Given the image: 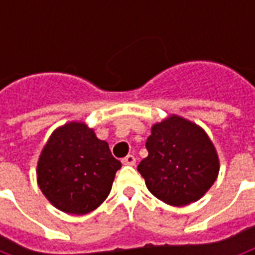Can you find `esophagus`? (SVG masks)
Wrapping results in <instances>:
<instances>
[{"mask_svg": "<svg viewBox=\"0 0 255 255\" xmlns=\"http://www.w3.org/2000/svg\"><path fill=\"white\" fill-rule=\"evenodd\" d=\"M122 162L124 164V165H135V162H136V158H135L132 154H128L127 157H124V158H123Z\"/></svg>", "mask_w": 255, "mask_h": 255, "instance_id": "obj_1", "label": "esophagus"}]
</instances>
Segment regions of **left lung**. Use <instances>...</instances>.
<instances>
[{"label":"left lung","mask_w":255,"mask_h":255,"mask_svg":"<svg viewBox=\"0 0 255 255\" xmlns=\"http://www.w3.org/2000/svg\"><path fill=\"white\" fill-rule=\"evenodd\" d=\"M149 155L138 165L149 191L162 202L184 206L202 198L217 179L220 162L208 133L172 115L151 127Z\"/></svg>","instance_id":"left-lung-1"}]
</instances>
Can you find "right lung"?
<instances>
[{"instance_id": "1", "label": "right lung", "mask_w": 255, "mask_h": 255, "mask_svg": "<svg viewBox=\"0 0 255 255\" xmlns=\"http://www.w3.org/2000/svg\"><path fill=\"white\" fill-rule=\"evenodd\" d=\"M122 162L109 144L86 123L71 122L54 129L42 149L36 180L42 194L58 210L87 214L104 202Z\"/></svg>"}]
</instances>
